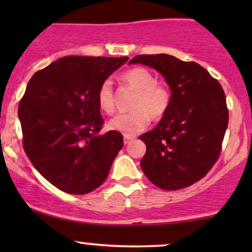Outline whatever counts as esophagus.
Returning <instances> with one entry per match:
<instances>
[{"instance_id": "34e87169", "label": "esophagus", "mask_w": 252, "mask_h": 252, "mask_svg": "<svg viewBox=\"0 0 252 252\" xmlns=\"http://www.w3.org/2000/svg\"><path fill=\"white\" fill-rule=\"evenodd\" d=\"M134 140V137H131V136H124V140H123V142H124V144H128V143H130L131 142V141Z\"/></svg>"}]
</instances>
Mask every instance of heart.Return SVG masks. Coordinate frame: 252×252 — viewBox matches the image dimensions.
<instances>
[{
  "mask_svg": "<svg viewBox=\"0 0 252 252\" xmlns=\"http://www.w3.org/2000/svg\"><path fill=\"white\" fill-rule=\"evenodd\" d=\"M123 83L135 96L130 103L131 111L118 115L109 122V128L126 136L136 135L149 126L150 120L160 121L168 112L172 94L167 85L158 83L156 77L144 67L130 68L122 76ZM99 109L111 115L116 110V94L111 80L100 84L97 91Z\"/></svg>",
  "mask_w": 252,
  "mask_h": 252,
  "instance_id": "heart-1",
  "label": "heart"
}]
</instances>
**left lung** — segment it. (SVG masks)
Returning <instances> with one entry per match:
<instances>
[{
    "mask_svg": "<svg viewBox=\"0 0 252 252\" xmlns=\"http://www.w3.org/2000/svg\"><path fill=\"white\" fill-rule=\"evenodd\" d=\"M137 63L160 72L172 91L166 116L140 136L147 147L141 168L160 189H186L204 178L220 155L228 124L224 90L194 62L168 54H141L129 62Z\"/></svg>",
    "mask_w": 252,
    "mask_h": 252,
    "instance_id": "obj_1",
    "label": "left lung"
}]
</instances>
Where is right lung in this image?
I'll return each mask as SVG.
<instances>
[{"label": "right lung", "instance_id": "add662e5", "mask_svg": "<svg viewBox=\"0 0 252 252\" xmlns=\"http://www.w3.org/2000/svg\"><path fill=\"white\" fill-rule=\"evenodd\" d=\"M128 57L58 59L31 78L19 104L22 146L47 181L70 194H86L105 181L123 147L121 132L99 131L97 91Z\"/></svg>", "mask_w": 252, "mask_h": 252}]
</instances>
